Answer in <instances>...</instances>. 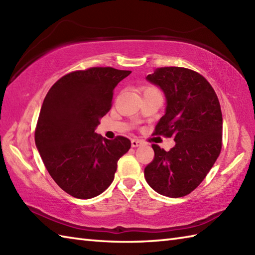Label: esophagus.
Wrapping results in <instances>:
<instances>
[{"label":"esophagus","instance_id":"esophagus-1","mask_svg":"<svg viewBox=\"0 0 255 255\" xmlns=\"http://www.w3.org/2000/svg\"><path fill=\"white\" fill-rule=\"evenodd\" d=\"M143 142L141 141V140H139V139H132L131 140V147H133V148H136V147H140V145H141Z\"/></svg>","mask_w":255,"mask_h":255}]
</instances>
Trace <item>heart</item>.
<instances>
[{
    "label": "heart",
    "instance_id": "b5f03b06",
    "mask_svg": "<svg viewBox=\"0 0 255 255\" xmlns=\"http://www.w3.org/2000/svg\"><path fill=\"white\" fill-rule=\"evenodd\" d=\"M151 89H154V88H151V86H148V88H145L143 91H147V90H151Z\"/></svg>",
    "mask_w": 255,
    "mask_h": 255
}]
</instances>
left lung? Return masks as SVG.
I'll return each mask as SVG.
<instances>
[{
    "mask_svg": "<svg viewBox=\"0 0 255 255\" xmlns=\"http://www.w3.org/2000/svg\"><path fill=\"white\" fill-rule=\"evenodd\" d=\"M147 80L160 86L166 97L165 114L153 134L173 138L170 151L152 144L154 158L144 177L156 193L183 197L204 181L223 147V114L215 90L191 69L164 67Z\"/></svg>",
    "mask_w": 255,
    "mask_h": 255,
    "instance_id": "8db88e82",
    "label": "left lung"
}]
</instances>
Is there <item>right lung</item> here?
<instances>
[{
	"label": "right lung",
	"mask_w": 255,
	"mask_h": 255,
	"mask_svg": "<svg viewBox=\"0 0 255 255\" xmlns=\"http://www.w3.org/2000/svg\"><path fill=\"white\" fill-rule=\"evenodd\" d=\"M131 71L93 67L63 75L48 91L35 129L42 162L58 186L89 199L111 185L117 162L130 149L126 137L94 130L112 107L115 86Z\"/></svg>",
	"instance_id": "1"
}]
</instances>
